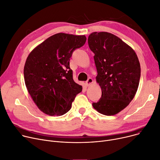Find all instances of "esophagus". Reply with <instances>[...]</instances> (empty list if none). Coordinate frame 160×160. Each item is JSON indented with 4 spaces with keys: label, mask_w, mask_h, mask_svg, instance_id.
Segmentation results:
<instances>
[{
    "label": "esophagus",
    "mask_w": 160,
    "mask_h": 160,
    "mask_svg": "<svg viewBox=\"0 0 160 160\" xmlns=\"http://www.w3.org/2000/svg\"><path fill=\"white\" fill-rule=\"evenodd\" d=\"M93 82V79L91 78H89L88 79V80L86 81V85L87 87H88L89 85H90V84Z\"/></svg>",
    "instance_id": "esophagus-1"
}]
</instances>
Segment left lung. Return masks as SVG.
I'll return each instance as SVG.
<instances>
[{
  "instance_id": "left-lung-1",
  "label": "left lung",
  "mask_w": 160,
  "mask_h": 160,
  "mask_svg": "<svg viewBox=\"0 0 160 160\" xmlns=\"http://www.w3.org/2000/svg\"><path fill=\"white\" fill-rule=\"evenodd\" d=\"M94 53L101 98L92 106L100 114H117L126 108L138 90L140 64L134 50L118 37L108 32H93L88 39Z\"/></svg>"
}]
</instances>
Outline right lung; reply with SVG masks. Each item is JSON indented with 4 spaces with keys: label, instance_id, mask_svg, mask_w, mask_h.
Returning a JSON list of instances; mask_svg holds the SVG:
<instances>
[{
    "label": "right lung",
    "instance_id": "obj_1",
    "mask_svg": "<svg viewBox=\"0 0 160 160\" xmlns=\"http://www.w3.org/2000/svg\"><path fill=\"white\" fill-rule=\"evenodd\" d=\"M85 35L59 33L46 39L28 56L24 68L26 87L44 114L68 112L82 86L75 82L70 68L73 52L85 43Z\"/></svg>",
    "mask_w": 160,
    "mask_h": 160
}]
</instances>
